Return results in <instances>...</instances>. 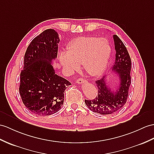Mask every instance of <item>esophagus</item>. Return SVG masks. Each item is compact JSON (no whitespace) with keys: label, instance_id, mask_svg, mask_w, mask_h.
<instances>
[{"label":"esophagus","instance_id":"esophagus-1","mask_svg":"<svg viewBox=\"0 0 154 154\" xmlns=\"http://www.w3.org/2000/svg\"><path fill=\"white\" fill-rule=\"evenodd\" d=\"M85 82H86V80L85 79H84V78H78L77 80V83L79 84H82L85 83Z\"/></svg>","mask_w":154,"mask_h":154}]
</instances>
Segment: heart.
Masks as SVG:
<instances>
[{"label": "heart", "mask_w": 154, "mask_h": 154, "mask_svg": "<svg viewBox=\"0 0 154 154\" xmlns=\"http://www.w3.org/2000/svg\"><path fill=\"white\" fill-rule=\"evenodd\" d=\"M111 53V47L104 38L94 36L78 37L66 47V54L59 55L61 64L70 72L82 64L85 72L98 76L105 70Z\"/></svg>", "instance_id": "1"}]
</instances>
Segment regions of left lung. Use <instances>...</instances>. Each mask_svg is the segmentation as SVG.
I'll return each mask as SVG.
<instances>
[{
	"label": "left lung",
	"mask_w": 154,
	"mask_h": 154,
	"mask_svg": "<svg viewBox=\"0 0 154 154\" xmlns=\"http://www.w3.org/2000/svg\"><path fill=\"white\" fill-rule=\"evenodd\" d=\"M116 50V60L112 70L119 76L120 85L117 91L113 92L106 86L105 76L97 80L98 94L94 99L85 100V104L92 112L100 114H114L125 105L131 83V61L126 47L120 38L113 36Z\"/></svg>",
	"instance_id": "obj_1"
}]
</instances>
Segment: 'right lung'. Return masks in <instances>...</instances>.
<instances>
[{
	"label": "right lung",
	"mask_w": 154,
	"mask_h": 154,
	"mask_svg": "<svg viewBox=\"0 0 154 154\" xmlns=\"http://www.w3.org/2000/svg\"><path fill=\"white\" fill-rule=\"evenodd\" d=\"M59 41L55 30L46 29L32 40L25 54L19 91L24 105L36 115L57 112L65 89L71 84L56 74L51 64L57 58Z\"/></svg>",
	"instance_id": "obj_1"
}]
</instances>
